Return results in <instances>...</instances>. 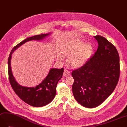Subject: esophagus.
<instances>
[{
    "instance_id": "esophagus-1",
    "label": "esophagus",
    "mask_w": 127,
    "mask_h": 127,
    "mask_svg": "<svg viewBox=\"0 0 127 127\" xmlns=\"http://www.w3.org/2000/svg\"><path fill=\"white\" fill-rule=\"evenodd\" d=\"M70 74H71V72L69 70H67V69H65L64 70V74H63L64 76H65V77H66V76H68L70 75Z\"/></svg>"
}]
</instances>
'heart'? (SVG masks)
<instances>
[{"mask_svg":"<svg viewBox=\"0 0 127 127\" xmlns=\"http://www.w3.org/2000/svg\"><path fill=\"white\" fill-rule=\"evenodd\" d=\"M61 54L57 57L60 60L63 56L69 57L67 63L75 67L81 66L89 58L92 52V46L89 44H85L79 39H70L64 42L60 47Z\"/></svg>","mask_w":127,"mask_h":127,"instance_id":"heart-1","label":"heart"}]
</instances>
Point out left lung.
<instances>
[{
    "label": "left lung",
    "instance_id": "obj_1",
    "mask_svg": "<svg viewBox=\"0 0 127 127\" xmlns=\"http://www.w3.org/2000/svg\"><path fill=\"white\" fill-rule=\"evenodd\" d=\"M98 49L83 66L72 71V92L84 107L101 104L115 89L120 74V57L113 44L99 35L94 36Z\"/></svg>",
    "mask_w": 127,
    "mask_h": 127
}]
</instances>
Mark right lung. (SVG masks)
<instances>
[{
  "instance_id": "add662e5",
  "label": "right lung",
  "mask_w": 127,
  "mask_h": 127,
  "mask_svg": "<svg viewBox=\"0 0 127 127\" xmlns=\"http://www.w3.org/2000/svg\"><path fill=\"white\" fill-rule=\"evenodd\" d=\"M48 35L49 34H39L26 38L12 49L8 59V78L12 88L20 99L26 103L34 107H43L54 99L56 93L57 84L62 77L64 68L51 69L45 79L37 86L25 87L19 85L14 78L11 67V59L14 50L23 44L32 40L43 39Z\"/></svg>"
}]
</instances>
